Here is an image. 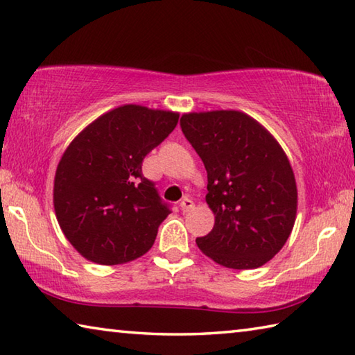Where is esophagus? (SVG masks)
Segmentation results:
<instances>
[{
  "label": "esophagus",
  "instance_id": "34e87169",
  "mask_svg": "<svg viewBox=\"0 0 355 355\" xmlns=\"http://www.w3.org/2000/svg\"><path fill=\"white\" fill-rule=\"evenodd\" d=\"M180 208H182L183 212H188V211H191L192 208H194V202H192L191 198L186 197V198L182 200V203H180Z\"/></svg>",
  "mask_w": 355,
  "mask_h": 355
}]
</instances>
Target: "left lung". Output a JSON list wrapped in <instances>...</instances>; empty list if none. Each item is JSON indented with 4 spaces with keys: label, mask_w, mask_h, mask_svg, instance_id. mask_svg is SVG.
Returning a JSON list of instances; mask_svg holds the SVG:
<instances>
[{
    "label": "left lung",
    "mask_w": 355,
    "mask_h": 355,
    "mask_svg": "<svg viewBox=\"0 0 355 355\" xmlns=\"http://www.w3.org/2000/svg\"><path fill=\"white\" fill-rule=\"evenodd\" d=\"M180 125L208 172L206 203L216 216L197 247L228 268L263 266L284 247L296 217L298 192L284 150L242 112L186 113Z\"/></svg>",
    "instance_id": "obj_1"
}]
</instances>
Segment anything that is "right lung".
I'll use <instances>...</instances> for the list:
<instances>
[{"label": "right lung", "instance_id": "obj_1", "mask_svg": "<svg viewBox=\"0 0 355 355\" xmlns=\"http://www.w3.org/2000/svg\"><path fill=\"white\" fill-rule=\"evenodd\" d=\"M180 114L122 105L99 116L62 155L54 178L57 220L85 259L116 266L150 250L171 214L143 159L169 137Z\"/></svg>", "mask_w": 355, "mask_h": 355}]
</instances>
